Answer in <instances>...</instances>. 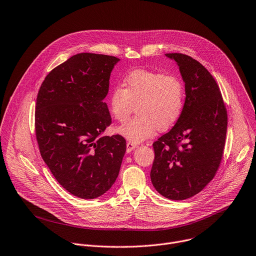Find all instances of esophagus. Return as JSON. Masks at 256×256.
Instances as JSON below:
<instances>
[{
  "label": "esophagus",
  "instance_id": "1",
  "mask_svg": "<svg viewBox=\"0 0 256 256\" xmlns=\"http://www.w3.org/2000/svg\"><path fill=\"white\" fill-rule=\"evenodd\" d=\"M138 148V144H134V142H126V152H130L132 150H134V148Z\"/></svg>",
  "mask_w": 256,
  "mask_h": 256
}]
</instances>
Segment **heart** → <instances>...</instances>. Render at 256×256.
<instances>
[{
  "label": "heart",
  "instance_id": "obj_1",
  "mask_svg": "<svg viewBox=\"0 0 256 256\" xmlns=\"http://www.w3.org/2000/svg\"><path fill=\"white\" fill-rule=\"evenodd\" d=\"M124 88H114L108 98L112 116L124 122L136 104L138 116L120 126L116 132L134 142L152 138L158 130L172 126L184 108L182 81L171 75L148 70H134L124 80Z\"/></svg>",
  "mask_w": 256,
  "mask_h": 256
}]
</instances>
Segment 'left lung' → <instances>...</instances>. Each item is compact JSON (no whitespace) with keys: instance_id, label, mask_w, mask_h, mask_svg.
Instances as JSON below:
<instances>
[{"instance_id":"left-lung-1","label":"left lung","mask_w":256,"mask_h":256,"mask_svg":"<svg viewBox=\"0 0 256 256\" xmlns=\"http://www.w3.org/2000/svg\"><path fill=\"white\" fill-rule=\"evenodd\" d=\"M174 60L185 83V104L168 132L152 144L150 180L171 200H185L201 192L220 164L227 132V112L218 85L197 60L181 53Z\"/></svg>"}]
</instances>
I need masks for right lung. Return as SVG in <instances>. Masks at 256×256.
<instances>
[{"label":"right lung","instance_id":"obj_1","mask_svg":"<svg viewBox=\"0 0 256 256\" xmlns=\"http://www.w3.org/2000/svg\"><path fill=\"white\" fill-rule=\"evenodd\" d=\"M118 61L76 54L46 76L38 92L35 128L42 158L57 182L82 199L112 188L126 150L122 136H100L112 122L104 100Z\"/></svg>","mask_w":256,"mask_h":256}]
</instances>
